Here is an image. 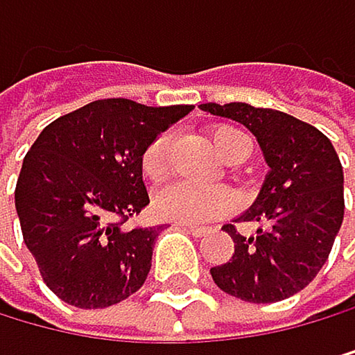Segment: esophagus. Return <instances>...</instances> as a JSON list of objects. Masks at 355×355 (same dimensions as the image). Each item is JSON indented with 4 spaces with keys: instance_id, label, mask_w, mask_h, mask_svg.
<instances>
[{
    "instance_id": "34e87169",
    "label": "esophagus",
    "mask_w": 355,
    "mask_h": 355,
    "mask_svg": "<svg viewBox=\"0 0 355 355\" xmlns=\"http://www.w3.org/2000/svg\"><path fill=\"white\" fill-rule=\"evenodd\" d=\"M175 229H182V231L191 233L193 238H202L207 233L205 227H196V224H189V222H175Z\"/></svg>"
}]
</instances>
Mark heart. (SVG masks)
I'll list each match as a JSON object with an SVG mask.
<instances>
[{
    "label": "heart",
    "mask_w": 355,
    "mask_h": 355,
    "mask_svg": "<svg viewBox=\"0 0 355 355\" xmlns=\"http://www.w3.org/2000/svg\"><path fill=\"white\" fill-rule=\"evenodd\" d=\"M171 133L157 135L148 144L142 157V171L148 180H162L168 171L171 162ZM213 146L220 157L231 159L236 155L247 157L251 150V139L247 133L233 126H220L213 133ZM233 207V196L222 187H200L191 182H171L155 196V211L162 218L175 222H211L224 213H229Z\"/></svg>",
    "instance_id": "heart-1"
}]
</instances>
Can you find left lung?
Wrapping results in <instances>:
<instances>
[{"label":"left lung","instance_id":"8db88e82","mask_svg":"<svg viewBox=\"0 0 355 355\" xmlns=\"http://www.w3.org/2000/svg\"><path fill=\"white\" fill-rule=\"evenodd\" d=\"M209 115L247 126L269 173L253 205L238 218L258 222L253 236L224 224L236 251L211 269L224 293L244 302H278L302 291L322 269L345 216L343 164L315 126L251 104H200Z\"/></svg>","mask_w":355,"mask_h":355}]
</instances>
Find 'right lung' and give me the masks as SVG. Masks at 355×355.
<instances>
[{
  "label": "right lung",
  "mask_w": 355,
  "mask_h": 355,
  "mask_svg": "<svg viewBox=\"0 0 355 355\" xmlns=\"http://www.w3.org/2000/svg\"><path fill=\"white\" fill-rule=\"evenodd\" d=\"M193 106L97 100L57 117L24 157L15 209L46 286L104 309L144 284L159 229H126L148 205L142 157Z\"/></svg>",
  "instance_id": "obj_1"
}]
</instances>
